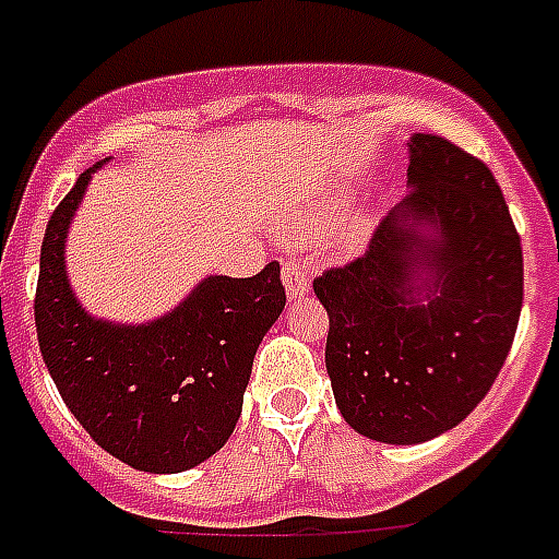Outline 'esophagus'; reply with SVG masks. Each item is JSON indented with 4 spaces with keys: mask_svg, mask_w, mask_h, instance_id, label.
<instances>
[{
    "mask_svg": "<svg viewBox=\"0 0 559 559\" xmlns=\"http://www.w3.org/2000/svg\"><path fill=\"white\" fill-rule=\"evenodd\" d=\"M281 281H284V289H287L289 301H298L310 293V275H307L305 266H298L296 261L284 263V272H281Z\"/></svg>",
    "mask_w": 559,
    "mask_h": 559,
    "instance_id": "obj_1",
    "label": "esophagus"
}]
</instances>
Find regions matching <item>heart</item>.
<instances>
[{"label": "heart", "instance_id": "b5f03b06", "mask_svg": "<svg viewBox=\"0 0 559 559\" xmlns=\"http://www.w3.org/2000/svg\"><path fill=\"white\" fill-rule=\"evenodd\" d=\"M333 219H336V209H313L301 214V217L289 219L281 226V235L287 237V240H296V243H316L319 237L333 226ZM366 240V223L362 219H354L348 228H342L340 235L333 237L331 252L336 254H350L357 249L359 243Z\"/></svg>", "mask_w": 559, "mask_h": 559}]
</instances>
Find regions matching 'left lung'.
I'll return each instance as SVG.
<instances>
[{
    "label": "left lung",
    "instance_id": "obj_1",
    "mask_svg": "<svg viewBox=\"0 0 559 559\" xmlns=\"http://www.w3.org/2000/svg\"><path fill=\"white\" fill-rule=\"evenodd\" d=\"M406 147V200L362 258L313 284L345 424L400 447L450 432L485 400L522 310L520 235L493 174L441 135Z\"/></svg>",
    "mask_w": 559,
    "mask_h": 559
}]
</instances>
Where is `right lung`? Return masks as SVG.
I'll use <instances>...</instances> for the list:
<instances>
[{
	"instance_id": "add662e5",
	"label": "right lung",
	"mask_w": 559,
	"mask_h": 559,
	"mask_svg": "<svg viewBox=\"0 0 559 559\" xmlns=\"http://www.w3.org/2000/svg\"><path fill=\"white\" fill-rule=\"evenodd\" d=\"M48 219L34 319L60 397L100 450L142 473H186L235 432L254 350L284 313L281 266L205 275L168 313L112 322L90 313L66 270V240L92 174Z\"/></svg>"
}]
</instances>
